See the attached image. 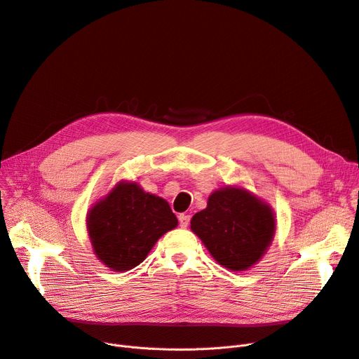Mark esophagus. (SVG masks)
I'll list each match as a JSON object with an SVG mask.
<instances>
[{"instance_id":"obj_1","label":"esophagus","mask_w":359,"mask_h":359,"mask_svg":"<svg viewBox=\"0 0 359 359\" xmlns=\"http://www.w3.org/2000/svg\"><path fill=\"white\" fill-rule=\"evenodd\" d=\"M189 221H190V215H187V213L179 215V224L182 228H186L189 225Z\"/></svg>"}]
</instances>
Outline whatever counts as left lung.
<instances>
[{"instance_id":"8db88e82","label":"left lung","mask_w":359,"mask_h":359,"mask_svg":"<svg viewBox=\"0 0 359 359\" xmlns=\"http://www.w3.org/2000/svg\"><path fill=\"white\" fill-rule=\"evenodd\" d=\"M273 208L243 186H224L190 221L213 259L231 271L255 266L276 233Z\"/></svg>"}]
</instances>
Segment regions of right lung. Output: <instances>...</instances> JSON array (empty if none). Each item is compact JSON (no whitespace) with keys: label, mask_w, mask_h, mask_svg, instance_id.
<instances>
[{"label":"right lung","mask_w":359,"mask_h":359,"mask_svg":"<svg viewBox=\"0 0 359 359\" xmlns=\"http://www.w3.org/2000/svg\"><path fill=\"white\" fill-rule=\"evenodd\" d=\"M176 226L177 218L167 201L128 180H119L86 215L95 257L118 273L137 267L160 236Z\"/></svg>","instance_id":"1"}]
</instances>
